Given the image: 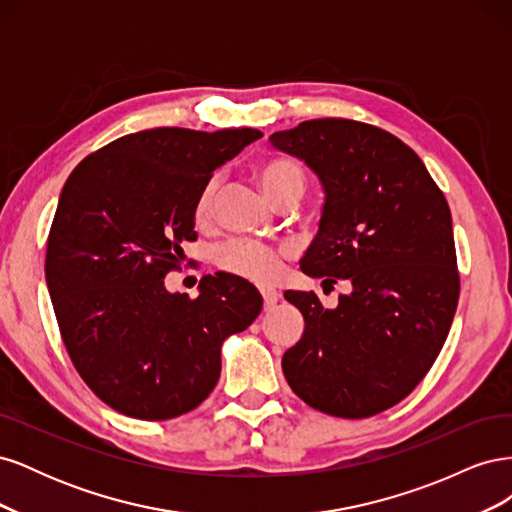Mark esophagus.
I'll list each match as a JSON object with an SVG mask.
<instances>
[{"mask_svg": "<svg viewBox=\"0 0 512 512\" xmlns=\"http://www.w3.org/2000/svg\"><path fill=\"white\" fill-rule=\"evenodd\" d=\"M260 294H262V303H265V309H273L275 303L280 301V294L271 288H260Z\"/></svg>", "mask_w": 512, "mask_h": 512, "instance_id": "34e87169", "label": "esophagus"}]
</instances>
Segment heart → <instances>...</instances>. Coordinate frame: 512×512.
I'll return each instance as SVG.
<instances>
[{
  "label": "heart",
  "instance_id": "obj_1",
  "mask_svg": "<svg viewBox=\"0 0 512 512\" xmlns=\"http://www.w3.org/2000/svg\"><path fill=\"white\" fill-rule=\"evenodd\" d=\"M256 177L262 192H265L275 205H292L305 192V173L297 160L292 158H271L256 168ZM215 181H209L200 190L194 207V218L198 224H207L213 211ZM218 267L235 277H243L247 282L269 284L282 269V254L271 245L252 241H228L218 254Z\"/></svg>",
  "mask_w": 512,
  "mask_h": 512
}]
</instances>
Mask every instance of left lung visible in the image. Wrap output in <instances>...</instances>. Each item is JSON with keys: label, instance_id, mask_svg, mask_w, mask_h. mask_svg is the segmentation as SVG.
Instances as JSON below:
<instances>
[{"label": "left lung", "instance_id": "8db88e82", "mask_svg": "<svg viewBox=\"0 0 512 512\" xmlns=\"http://www.w3.org/2000/svg\"><path fill=\"white\" fill-rule=\"evenodd\" d=\"M303 160L324 205L301 271L335 284L333 309L286 290L305 329L282 369L307 406L342 418L399 404L446 342L459 299L451 209L423 160L397 136L352 119H312L269 136Z\"/></svg>", "mask_w": 512, "mask_h": 512}]
</instances>
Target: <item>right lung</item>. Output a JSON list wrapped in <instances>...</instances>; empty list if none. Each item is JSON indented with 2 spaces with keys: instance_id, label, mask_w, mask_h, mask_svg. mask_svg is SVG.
<instances>
[{
  "instance_id": "add662e5",
  "label": "right lung",
  "mask_w": 512,
  "mask_h": 512,
  "mask_svg": "<svg viewBox=\"0 0 512 512\" xmlns=\"http://www.w3.org/2000/svg\"><path fill=\"white\" fill-rule=\"evenodd\" d=\"M262 136L254 128H156L121 136L72 170L46 241V286L70 359L113 410L166 421L220 378L222 342L262 309L243 277L205 275L170 292L194 207L213 170Z\"/></svg>"
}]
</instances>
